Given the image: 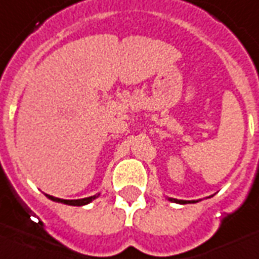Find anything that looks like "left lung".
Instances as JSON below:
<instances>
[{"mask_svg": "<svg viewBox=\"0 0 259 259\" xmlns=\"http://www.w3.org/2000/svg\"><path fill=\"white\" fill-rule=\"evenodd\" d=\"M168 201H172V203H178V204H186V203H197L199 200H178L172 199V197H167Z\"/></svg>", "mask_w": 259, "mask_h": 259, "instance_id": "obj_1", "label": "left lung"}]
</instances>
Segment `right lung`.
<instances>
[{
    "instance_id": "right-lung-1",
    "label": "right lung",
    "mask_w": 259,
    "mask_h": 259,
    "mask_svg": "<svg viewBox=\"0 0 259 259\" xmlns=\"http://www.w3.org/2000/svg\"><path fill=\"white\" fill-rule=\"evenodd\" d=\"M101 193H96L94 196H90V197H85V199H77V200H65V199H58V197H54V196H50V194H45L47 197L52 201H56V203H63V204L67 205H75V207H81V205L90 204L92 200H95L99 197Z\"/></svg>"
}]
</instances>
